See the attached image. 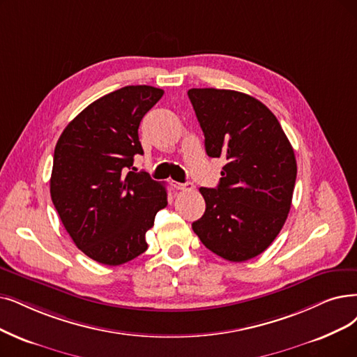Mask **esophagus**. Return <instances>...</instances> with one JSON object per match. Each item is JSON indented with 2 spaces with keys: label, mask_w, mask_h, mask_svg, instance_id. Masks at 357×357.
I'll use <instances>...</instances> for the list:
<instances>
[{
  "label": "esophagus",
  "mask_w": 357,
  "mask_h": 357,
  "mask_svg": "<svg viewBox=\"0 0 357 357\" xmlns=\"http://www.w3.org/2000/svg\"><path fill=\"white\" fill-rule=\"evenodd\" d=\"M173 188L176 190H183V192H188V190H193V184L186 181V183H177V181H173Z\"/></svg>",
  "instance_id": "esophagus-1"
}]
</instances>
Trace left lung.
<instances>
[{
    "label": "left lung",
    "mask_w": 357,
    "mask_h": 357,
    "mask_svg": "<svg viewBox=\"0 0 357 357\" xmlns=\"http://www.w3.org/2000/svg\"><path fill=\"white\" fill-rule=\"evenodd\" d=\"M188 95L208 156L227 160L217 189H199L206 209L192 228L221 258L252 259L287 220L297 174L294 151L277 117L256 98L213 88Z\"/></svg>",
    "instance_id": "obj_1"
}]
</instances>
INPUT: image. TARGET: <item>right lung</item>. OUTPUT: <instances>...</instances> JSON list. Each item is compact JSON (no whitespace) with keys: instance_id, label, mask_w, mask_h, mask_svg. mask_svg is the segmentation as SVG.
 Returning a JSON list of instances; mask_svg holds the SVG:
<instances>
[{"instance_id":"obj_1","label":"right lung","mask_w":357,"mask_h":357,"mask_svg":"<svg viewBox=\"0 0 357 357\" xmlns=\"http://www.w3.org/2000/svg\"><path fill=\"white\" fill-rule=\"evenodd\" d=\"M162 95L146 84L114 91L71 120L55 145L52 204L75 245L99 264L116 266L144 253L145 234L167 206L162 183L127 171L144 153L139 124Z\"/></svg>"}]
</instances>
